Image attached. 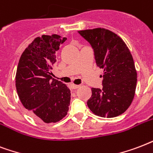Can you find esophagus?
Segmentation results:
<instances>
[{
  "label": "esophagus",
  "mask_w": 153,
  "mask_h": 153,
  "mask_svg": "<svg viewBox=\"0 0 153 153\" xmlns=\"http://www.w3.org/2000/svg\"><path fill=\"white\" fill-rule=\"evenodd\" d=\"M80 87V85H74V84H72V85H71V88H72L73 89H76V88H79Z\"/></svg>",
  "instance_id": "esophagus-1"
}]
</instances>
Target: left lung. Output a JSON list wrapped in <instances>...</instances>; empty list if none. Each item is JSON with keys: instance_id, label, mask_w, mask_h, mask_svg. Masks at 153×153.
I'll use <instances>...</instances> for the list:
<instances>
[{"instance_id": "left-lung-1", "label": "left lung", "mask_w": 153, "mask_h": 153, "mask_svg": "<svg viewBox=\"0 0 153 153\" xmlns=\"http://www.w3.org/2000/svg\"><path fill=\"white\" fill-rule=\"evenodd\" d=\"M91 45L97 65L104 68L102 88H92L87 101L89 109L100 117L124 113L134 98L137 74L129 49L117 34L105 28L78 32Z\"/></svg>"}]
</instances>
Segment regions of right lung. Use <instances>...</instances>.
<instances>
[{
  "label": "right lung",
  "mask_w": 153,
  "mask_h": 153,
  "mask_svg": "<svg viewBox=\"0 0 153 153\" xmlns=\"http://www.w3.org/2000/svg\"><path fill=\"white\" fill-rule=\"evenodd\" d=\"M66 40L56 34L36 37L23 52L16 69V92L22 105L47 124L63 119L70 105V90L51 72L56 53Z\"/></svg>",
  "instance_id": "obj_1"
}]
</instances>
